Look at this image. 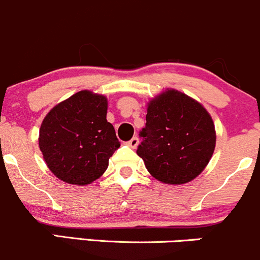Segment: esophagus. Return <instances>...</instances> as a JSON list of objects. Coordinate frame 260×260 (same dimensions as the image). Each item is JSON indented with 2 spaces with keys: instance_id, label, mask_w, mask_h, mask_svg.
<instances>
[{
  "instance_id": "34e87169",
  "label": "esophagus",
  "mask_w": 260,
  "mask_h": 260,
  "mask_svg": "<svg viewBox=\"0 0 260 260\" xmlns=\"http://www.w3.org/2000/svg\"><path fill=\"white\" fill-rule=\"evenodd\" d=\"M127 145H129L131 148H136V147H138V145H139V139L138 138H133L129 142H127Z\"/></svg>"
}]
</instances>
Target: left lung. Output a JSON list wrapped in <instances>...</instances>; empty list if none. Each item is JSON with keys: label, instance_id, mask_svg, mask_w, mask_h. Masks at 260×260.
<instances>
[{"label": "left lung", "instance_id": "obj_1", "mask_svg": "<svg viewBox=\"0 0 260 260\" xmlns=\"http://www.w3.org/2000/svg\"><path fill=\"white\" fill-rule=\"evenodd\" d=\"M144 141L138 154L153 178L165 184H185L211 159L216 131L208 110L185 93L167 88L147 103Z\"/></svg>", "mask_w": 260, "mask_h": 260}]
</instances>
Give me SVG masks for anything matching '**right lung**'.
Here are the masks:
<instances>
[{"label": "right lung", "mask_w": 260, "mask_h": 260, "mask_svg": "<svg viewBox=\"0 0 260 260\" xmlns=\"http://www.w3.org/2000/svg\"><path fill=\"white\" fill-rule=\"evenodd\" d=\"M108 99L80 91L46 114L39 130V148L48 168L62 182L91 184L103 176L109 158L120 147L107 120Z\"/></svg>", "instance_id": "add662e5"}]
</instances>
